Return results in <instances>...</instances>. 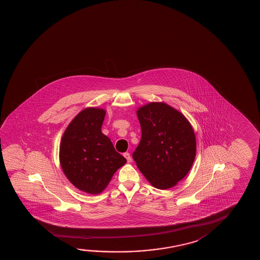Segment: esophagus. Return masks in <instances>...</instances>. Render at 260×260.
<instances>
[{
  "label": "esophagus",
  "instance_id": "1",
  "mask_svg": "<svg viewBox=\"0 0 260 260\" xmlns=\"http://www.w3.org/2000/svg\"><path fill=\"white\" fill-rule=\"evenodd\" d=\"M124 157H126V159H127V161L132 162V157H131V154L128 153V152H126V153L123 154Z\"/></svg>",
  "mask_w": 260,
  "mask_h": 260
}]
</instances>
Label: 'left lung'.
I'll return each instance as SVG.
<instances>
[{
	"instance_id": "1",
	"label": "left lung",
	"mask_w": 260,
	"mask_h": 260,
	"mask_svg": "<svg viewBox=\"0 0 260 260\" xmlns=\"http://www.w3.org/2000/svg\"><path fill=\"white\" fill-rule=\"evenodd\" d=\"M141 140L132 157L146 179L158 189L176 186L190 171L196 136L187 118L165 103L140 107Z\"/></svg>"
}]
</instances>
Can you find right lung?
I'll list each match as a JSON object with an SVG mask.
<instances>
[{"instance_id": "right-lung-1", "label": "right lung", "mask_w": 260, "mask_h": 260, "mask_svg": "<svg viewBox=\"0 0 260 260\" xmlns=\"http://www.w3.org/2000/svg\"><path fill=\"white\" fill-rule=\"evenodd\" d=\"M106 111L89 107L79 112L65 129L60 144L64 174L81 191L97 195L127 162L102 132Z\"/></svg>"}]
</instances>
